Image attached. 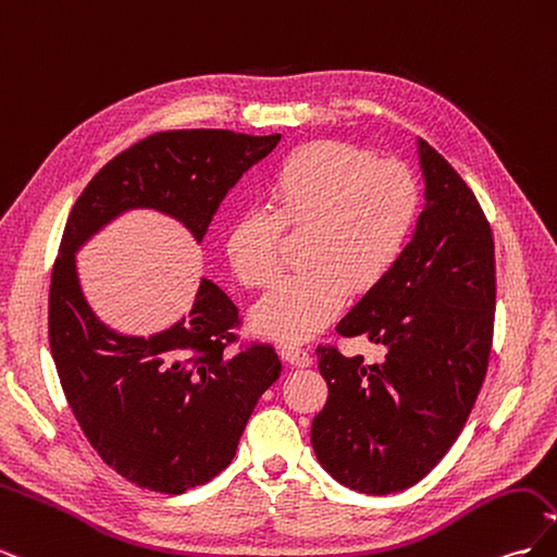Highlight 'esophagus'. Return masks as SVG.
<instances>
[{
    "mask_svg": "<svg viewBox=\"0 0 557 557\" xmlns=\"http://www.w3.org/2000/svg\"><path fill=\"white\" fill-rule=\"evenodd\" d=\"M281 356L285 362H290L295 367H311V362H313L311 352L307 348H299V346H283Z\"/></svg>",
    "mask_w": 557,
    "mask_h": 557,
    "instance_id": "34e87169",
    "label": "esophagus"
}]
</instances>
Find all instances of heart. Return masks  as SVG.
<instances>
[{
    "label": "heart",
    "mask_w": 557,
    "mask_h": 557,
    "mask_svg": "<svg viewBox=\"0 0 557 557\" xmlns=\"http://www.w3.org/2000/svg\"><path fill=\"white\" fill-rule=\"evenodd\" d=\"M272 209L248 207L227 227L234 276L267 288L283 272L285 227L309 232V272L283 281L252 313L262 334L305 342L342 315L350 293H372L393 274L420 213V185L399 162L313 141L283 160L269 188Z\"/></svg>",
    "instance_id": "obj_1"
}]
</instances>
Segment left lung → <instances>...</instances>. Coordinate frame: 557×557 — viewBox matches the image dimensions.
Here are the masks:
<instances>
[{
    "label": "left lung",
    "instance_id": "8db88e82",
    "mask_svg": "<svg viewBox=\"0 0 557 557\" xmlns=\"http://www.w3.org/2000/svg\"><path fill=\"white\" fill-rule=\"evenodd\" d=\"M425 211L399 264L336 325L385 360L320 344L330 395L311 444L330 474L367 495L407 491L440 465L474 409L495 330V242L462 176L418 139Z\"/></svg>",
    "mask_w": 557,
    "mask_h": 557
}]
</instances>
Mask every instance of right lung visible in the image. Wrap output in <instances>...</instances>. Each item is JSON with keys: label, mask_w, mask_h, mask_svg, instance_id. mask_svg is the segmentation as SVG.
<instances>
[{"label": "right lung", "mask_w": 557, "mask_h": 557, "mask_svg": "<svg viewBox=\"0 0 557 557\" xmlns=\"http://www.w3.org/2000/svg\"><path fill=\"white\" fill-rule=\"evenodd\" d=\"M281 134L166 129L99 170L66 218L50 274L48 342L72 413L115 474L178 495L232 462L262 393L281 376L274 346L239 343V309L201 278L188 320L150 339L115 334L81 293L74 252L127 209L170 213L201 242L215 209Z\"/></svg>", "instance_id": "obj_1"}]
</instances>
